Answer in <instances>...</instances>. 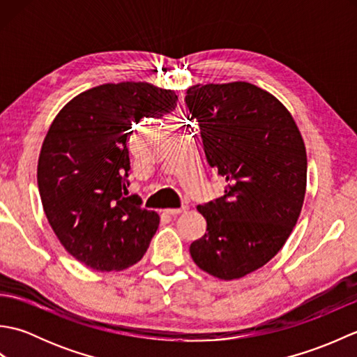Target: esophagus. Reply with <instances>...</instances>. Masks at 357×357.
<instances>
[{
	"instance_id": "34e87169",
	"label": "esophagus",
	"mask_w": 357,
	"mask_h": 357,
	"mask_svg": "<svg viewBox=\"0 0 357 357\" xmlns=\"http://www.w3.org/2000/svg\"><path fill=\"white\" fill-rule=\"evenodd\" d=\"M188 210V207H181V208H167V210H164L167 215H170V216H176V215H181V213H184V211H187Z\"/></svg>"
}]
</instances>
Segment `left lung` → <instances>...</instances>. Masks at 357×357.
<instances>
[{"label": "left lung", "instance_id": "1", "mask_svg": "<svg viewBox=\"0 0 357 357\" xmlns=\"http://www.w3.org/2000/svg\"><path fill=\"white\" fill-rule=\"evenodd\" d=\"M185 104L208 165L225 179L224 196L198 206L207 233L190 255L208 275L239 279L275 257L298 222L304 139L282 102L250 82L193 86Z\"/></svg>", "mask_w": 357, "mask_h": 357}]
</instances>
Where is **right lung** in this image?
Masks as SVG:
<instances>
[{"mask_svg": "<svg viewBox=\"0 0 357 357\" xmlns=\"http://www.w3.org/2000/svg\"><path fill=\"white\" fill-rule=\"evenodd\" d=\"M173 90L149 82L102 84L67 102L38 159L44 213L75 259L98 271L124 270L147 252L156 211L128 195L127 142L133 126L176 107Z\"/></svg>", "mask_w": 357, "mask_h": 357, "instance_id": "right-lung-1", "label": "right lung"}]
</instances>
